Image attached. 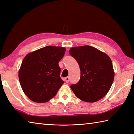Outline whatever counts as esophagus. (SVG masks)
<instances>
[{
  "instance_id": "obj_1",
  "label": "esophagus",
  "mask_w": 134,
  "mask_h": 134,
  "mask_svg": "<svg viewBox=\"0 0 134 134\" xmlns=\"http://www.w3.org/2000/svg\"><path fill=\"white\" fill-rule=\"evenodd\" d=\"M65 82L66 83H68L69 82V78L68 76H67V77H66L65 78Z\"/></svg>"
}]
</instances>
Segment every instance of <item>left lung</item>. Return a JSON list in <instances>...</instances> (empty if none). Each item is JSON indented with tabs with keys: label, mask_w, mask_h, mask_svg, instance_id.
<instances>
[{
	"label": "left lung",
	"mask_w": 134,
	"mask_h": 134,
	"mask_svg": "<svg viewBox=\"0 0 134 134\" xmlns=\"http://www.w3.org/2000/svg\"><path fill=\"white\" fill-rule=\"evenodd\" d=\"M69 52L81 70L80 81L71 85L75 96L89 103L104 97L112 85L115 75L110 58L90 46L72 47Z\"/></svg>",
	"instance_id": "8db88e82"
}]
</instances>
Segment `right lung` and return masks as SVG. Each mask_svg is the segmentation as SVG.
<instances>
[{"mask_svg":"<svg viewBox=\"0 0 134 134\" xmlns=\"http://www.w3.org/2000/svg\"><path fill=\"white\" fill-rule=\"evenodd\" d=\"M65 48L46 46L28 54L19 71L24 93L36 103H45L54 97L64 83L60 76L59 62Z\"/></svg>","mask_w":134,"mask_h":134,"instance_id":"right-lung-1","label":"right lung"}]
</instances>
